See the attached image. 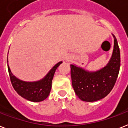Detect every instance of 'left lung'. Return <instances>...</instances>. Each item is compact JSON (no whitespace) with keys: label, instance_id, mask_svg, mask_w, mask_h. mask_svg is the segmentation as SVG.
I'll use <instances>...</instances> for the list:
<instances>
[{"label":"left lung","instance_id":"left-lung-1","mask_svg":"<svg viewBox=\"0 0 128 128\" xmlns=\"http://www.w3.org/2000/svg\"><path fill=\"white\" fill-rule=\"evenodd\" d=\"M114 49L106 66L96 72H89L71 64L72 87L81 100L93 102L105 97L113 89L120 67V52L114 35Z\"/></svg>","mask_w":128,"mask_h":128}]
</instances>
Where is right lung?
I'll list each match as a JSON object with an SVG mask.
<instances>
[{"mask_svg": "<svg viewBox=\"0 0 128 128\" xmlns=\"http://www.w3.org/2000/svg\"><path fill=\"white\" fill-rule=\"evenodd\" d=\"M8 62V61H7ZM62 62L57 63L44 78L37 82H27L16 78L10 71L8 65V70L10 81L14 89L23 98L32 102H40L46 99L48 96L52 87V80L57 68Z\"/></svg>", "mask_w": 128, "mask_h": 128, "instance_id": "1", "label": "right lung"}]
</instances>
